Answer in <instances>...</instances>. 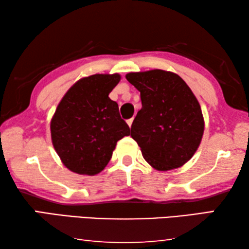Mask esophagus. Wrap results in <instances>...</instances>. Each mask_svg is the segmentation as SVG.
Masks as SVG:
<instances>
[{"mask_svg":"<svg viewBox=\"0 0 249 249\" xmlns=\"http://www.w3.org/2000/svg\"><path fill=\"white\" fill-rule=\"evenodd\" d=\"M133 121H134V117H132V119H129V120H127V124H128V126H129V127H132Z\"/></svg>","mask_w":249,"mask_h":249,"instance_id":"obj_1","label":"esophagus"}]
</instances>
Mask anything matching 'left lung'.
<instances>
[{
  "instance_id": "obj_1",
  "label": "left lung",
  "mask_w": 249,
  "mask_h": 249,
  "mask_svg": "<svg viewBox=\"0 0 249 249\" xmlns=\"http://www.w3.org/2000/svg\"><path fill=\"white\" fill-rule=\"evenodd\" d=\"M126 79L141 92L142 108L130 136L142 157L159 171L183 166L200 146L204 132L201 107L178 74L160 69L130 72Z\"/></svg>"
}]
</instances>
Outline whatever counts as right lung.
<instances>
[{
	"label": "right lung",
	"mask_w": 249,
	"mask_h": 249,
	"mask_svg": "<svg viewBox=\"0 0 249 249\" xmlns=\"http://www.w3.org/2000/svg\"><path fill=\"white\" fill-rule=\"evenodd\" d=\"M120 80L119 73L82 78L58 104L50 122L53 145L62 163L75 174L102 171L116 142L129 135L119 105L108 98Z\"/></svg>",
	"instance_id": "right-lung-1"
}]
</instances>
